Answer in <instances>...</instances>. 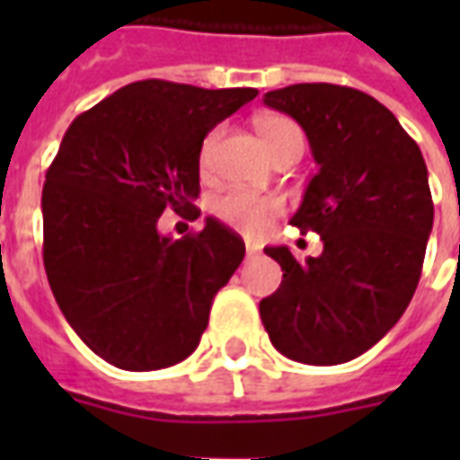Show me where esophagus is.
<instances>
[{
    "label": "esophagus",
    "instance_id": "esophagus-1",
    "mask_svg": "<svg viewBox=\"0 0 460 460\" xmlns=\"http://www.w3.org/2000/svg\"><path fill=\"white\" fill-rule=\"evenodd\" d=\"M261 253L259 246H253V243H246V259H256Z\"/></svg>",
    "mask_w": 460,
    "mask_h": 460
}]
</instances>
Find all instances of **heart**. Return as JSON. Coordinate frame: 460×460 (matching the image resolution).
I'll list each match as a JSON object with an SVG mask.
<instances>
[{
    "label": "heart",
    "instance_id": "b5f03b06",
    "mask_svg": "<svg viewBox=\"0 0 460 460\" xmlns=\"http://www.w3.org/2000/svg\"><path fill=\"white\" fill-rule=\"evenodd\" d=\"M256 130H259L261 140L266 142V147L270 150L273 157H279L280 152L286 150H300L303 152V130H300L296 122L290 118H283V115H261L256 120ZM221 130L214 128V130L207 132V137L201 140L199 147V167L201 172H209L211 164H214V152H217V145H219ZM214 214L219 217L221 221H226L229 226L239 229L241 234L246 236H259L263 231L269 229V224L280 211H283V204H280L279 197H269V194H256V191L246 190H231L226 194H221L211 204Z\"/></svg>",
    "mask_w": 460,
    "mask_h": 460
}]
</instances>
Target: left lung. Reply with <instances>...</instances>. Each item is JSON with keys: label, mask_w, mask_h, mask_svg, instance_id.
Returning <instances> with one entry per match:
<instances>
[{"label": "left lung", "mask_w": 460, "mask_h": 460, "mask_svg": "<svg viewBox=\"0 0 460 460\" xmlns=\"http://www.w3.org/2000/svg\"><path fill=\"white\" fill-rule=\"evenodd\" d=\"M263 103L308 135L320 170L290 224L320 234L323 253L300 263L266 249L283 280L261 320L288 359L342 365L394 328L419 286L434 226L426 162L392 111L355 88L296 84Z\"/></svg>", "instance_id": "left-lung-1"}]
</instances>
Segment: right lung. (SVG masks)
Listing matches in <instances>:
<instances>
[{"mask_svg":"<svg viewBox=\"0 0 460 460\" xmlns=\"http://www.w3.org/2000/svg\"><path fill=\"white\" fill-rule=\"evenodd\" d=\"M256 95L150 78L66 130L41 194L44 269L68 325L105 362L150 372L199 345L246 246L211 217L181 239L162 236L157 221L170 209L199 217L201 140Z\"/></svg>","mask_w":460,"mask_h":460,"instance_id":"add662e5","label":"right lung"}]
</instances>
